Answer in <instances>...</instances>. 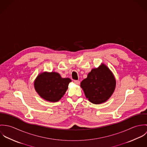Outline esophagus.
I'll list each match as a JSON object with an SVG mask.
<instances>
[{
	"label": "esophagus",
	"mask_w": 147,
	"mask_h": 147,
	"mask_svg": "<svg viewBox=\"0 0 147 147\" xmlns=\"http://www.w3.org/2000/svg\"><path fill=\"white\" fill-rule=\"evenodd\" d=\"M74 83L76 85H79L80 84V82L79 80H75L74 81Z\"/></svg>",
	"instance_id": "1"
}]
</instances>
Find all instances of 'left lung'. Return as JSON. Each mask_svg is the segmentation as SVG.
<instances>
[{"instance_id":"8db88e82","label":"left lung","mask_w":147,"mask_h":147,"mask_svg":"<svg viewBox=\"0 0 147 147\" xmlns=\"http://www.w3.org/2000/svg\"><path fill=\"white\" fill-rule=\"evenodd\" d=\"M115 85L113 74L104 64L92 69L80 83L85 97L94 104L106 102L113 94Z\"/></svg>"}]
</instances>
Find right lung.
Masks as SVG:
<instances>
[{
    "instance_id": "1",
    "label": "right lung",
    "mask_w": 147,
    "mask_h": 147,
    "mask_svg": "<svg viewBox=\"0 0 147 147\" xmlns=\"http://www.w3.org/2000/svg\"><path fill=\"white\" fill-rule=\"evenodd\" d=\"M70 82V79L62 78L57 72H44L37 76L34 86L36 91L41 98L47 101L54 102L62 98Z\"/></svg>"
}]
</instances>
